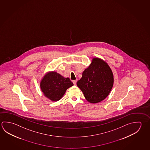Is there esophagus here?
<instances>
[{
	"label": "esophagus",
	"mask_w": 150,
	"mask_h": 150,
	"mask_svg": "<svg viewBox=\"0 0 150 150\" xmlns=\"http://www.w3.org/2000/svg\"><path fill=\"white\" fill-rule=\"evenodd\" d=\"M76 82H77V80H73V84L75 85L76 84Z\"/></svg>",
	"instance_id": "34e87169"
}]
</instances>
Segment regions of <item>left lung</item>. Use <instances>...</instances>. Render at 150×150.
<instances>
[{
  "label": "left lung",
  "mask_w": 150,
  "mask_h": 150,
  "mask_svg": "<svg viewBox=\"0 0 150 150\" xmlns=\"http://www.w3.org/2000/svg\"><path fill=\"white\" fill-rule=\"evenodd\" d=\"M112 71L108 64L100 58H95L82 74L77 85L83 93L87 101L100 102L108 96L113 87Z\"/></svg>",
  "instance_id": "obj_1"
}]
</instances>
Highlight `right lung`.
<instances>
[{
	"mask_svg": "<svg viewBox=\"0 0 150 150\" xmlns=\"http://www.w3.org/2000/svg\"><path fill=\"white\" fill-rule=\"evenodd\" d=\"M73 83L69 78H64L53 71L46 74L40 83V88L46 97L53 101H58Z\"/></svg>",
	"mask_w": 150,
	"mask_h": 150,
	"instance_id": "obj_1",
	"label": "right lung"
}]
</instances>
